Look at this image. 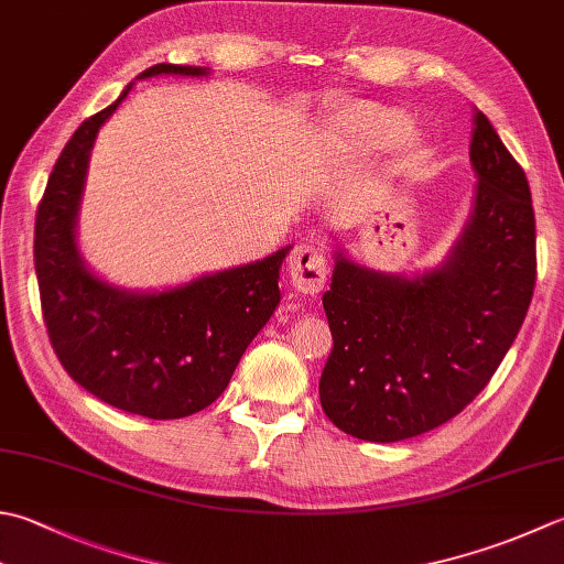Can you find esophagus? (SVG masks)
I'll use <instances>...</instances> for the list:
<instances>
[{
    "mask_svg": "<svg viewBox=\"0 0 564 564\" xmlns=\"http://www.w3.org/2000/svg\"><path fill=\"white\" fill-rule=\"evenodd\" d=\"M289 271L293 285L301 293L315 295L325 289L327 283V253L315 245L295 247L289 261Z\"/></svg>",
    "mask_w": 564,
    "mask_h": 564,
    "instance_id": "esophagus-1",
    "label": "esophagus"
}]
</instances>
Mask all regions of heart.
<instances>
[{
  "label": "heart",
  "instance_id": "1",
  "mask_svg": "<svg viewBox=\"0 0 564 564\" xmlns=\"http://www.w3.org/2000/svg\"><path fill=\"white\" fill-rule=\"evenodd\" d=\"M413 119L405 109L389 107L369 99H357L339 109L327 131V143L335 153L371 159L403 149L408 159L421 151V137L411 134Z\"/></svg>",
  "mask_w": 564,
  "mask_h": 564
}]
</instances>
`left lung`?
Listing matches in <instances>:
<instances>
[{
    "instance_id": "8db88e82",
    "label": "left lung",
    "mask_w": 564,
    "mask_h": 564,
    "mask_svg": "<svg viewBox=\"0 0 564 564\" xmlns=\"http://www.w3.org/2000/svg\"><path fill=\"white\" fill-rule=\"evenodd\" d=\"M469 161L471 213L437 267L383 273L335 247L323 295L335 347L319 403L351 437L399 443L447 423L489 383L523 325L535 289L531 187L481 112Z\"/></svg>"
}]
</instances>
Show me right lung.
Segmentation results:
<instances>
[{
  "instance_id": "right-lung-1",
  "label": "right lung",
  "mask_w": 564,
  "mask_h": 564,
  "mask_svg": "<svg viewBox=\"0 0 564 564\" xmlns=\"http://www.w3.org/2000/svg\"><path fill=\"white\" fill-rule=\"evenodd\" d=\"M205 77L200 65L159 63L137 75ZM85 119L53 165L36 213L33 263L43 319L63 369L119 411L173 421L215 403L251 339L281 303V263L291 247L163 291H129L83 259L77 219L95 139L129 95Z\"/></svg>"
}]
</instances>
